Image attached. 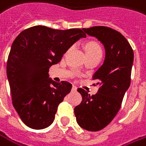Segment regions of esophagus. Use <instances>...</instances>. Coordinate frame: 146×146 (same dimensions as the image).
I'll return each instance as SVG.
<instances>
[{"label":"esophagus","mask_w":146,"mask_h":146,"mask_svg":"<svg viewBox=\"0 0 146 146\" xmlns=\"http://www.w3.org/2000/svg\"><path fill=\"white\" fill-rule=\"evenodd\" d=\"M77 90V86H73L72 87V91H76Z\"/></svg>","instance_id":"esophagus-1"}]
</instances>
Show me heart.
I'll return each mask as SVG.
<instances>
[{
  "label": "heart",
  "instance_id": "b5f03b06",
  "mask_svg": "<svg viewBox=\"0 0 146 146\" xmlns=\"http://www.w3.org/2000/svg\"><path fill=\"white\" fill-rule=\"evenodd\" d=\"M85 49L86 52L87 57L102 55V48L100 45L95 41H88L85 45Z\"/></svg>",
  "mask_w": 146,
  "mask_h": 146
}]
</instances>
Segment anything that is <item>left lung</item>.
<instances>
[{"label": "left lung", "mask_w": 146, "mask_h": 146, "mask_svg": "<svg viewBox=\"0 0 146 146\" xmlns=\"http://www.w3.org/2000/svg\"><path fill=\"white\" fill-rule=\"evenodd\" d=\"M96 37L106 51L103 65L94 74L98 93L90 95L82 88L78 91L82 101L74 108L78 123L84 129L97 132L108 126L120 109L124 94L131 82L133 50L121 33L108 27L84 28Z\"/></svg>", "instance_id": "obj_1"}]
</instances>
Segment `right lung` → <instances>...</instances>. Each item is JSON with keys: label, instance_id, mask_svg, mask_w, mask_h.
<instances>
[{"label": "right lung", "instance_id": "add662e5", "mask_svg": "<svg viewBox=\"0 0 146 146\" xmlns=\"http://www.w3.org/2000/svg\"><path fill=\"white\" fill-rule=\"evenodd\" d=\"M82 29L55 30L35 26L14 39L7 60V77L12 103L23 122L33 129L48 128L53 123L59 104L72 84L49 78V68L79 38Z\"/></svg>", "mask_w": 146, "mask_h": 146}]
</instances>
